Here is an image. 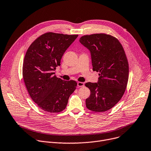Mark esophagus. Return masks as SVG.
Masks as SVG:
<instances>
[{
  "label": "esophagus",
  "mask_w": 151,
  "mask_h": 151,
  "mask_svg": "<svg viewBox=\"0 0 151 151\" xmlns=\"http://www.w3.org/2000/svg\"><path fill=\"white\" fill-rule=\"evenodd\" d=\"M77 86H78V87H83V86H85V84H84V83H83V82H78L77 83Z\"/></svg>",
  "instance_id": "1"
}]
</instances>
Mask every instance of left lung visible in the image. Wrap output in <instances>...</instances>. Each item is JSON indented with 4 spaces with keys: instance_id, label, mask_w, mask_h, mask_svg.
Here are the masks:
<instances>
[{
    "instance_id": "1",
    "label": "left lung",
    "mask_w": 151,
    "mask_h": 151,
    "mask_svg": "<svg viewBox=\"0 0 151 151\" xmlns=\"http://www.w3.org/2000/svg\"><path fill=\"white\" fill-rule=\"evenodd\" d=\"M79 41L91 52L93 71L99 73L97 83L85 84L91 91L86 108L106 111L120 101L127 84L129 65L124 49L117 39L103 33L83 36Z\"/></svg>"
}]
</instances>
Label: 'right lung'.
<instances>
[{
    "label": "right lung",
    "instance_id": "1",
    "mask_svg": "<svg viewBox=\"0 0 151 151\" xmlns=\"http://www.w3.org/2000/svg\"><path fill=\"white\" fill-rule=\"evenodd\" d=\"M78 35L46 32L28 48L23 63L22 74L32 100L42 110L60 112L66 108L77 82L57 78L54 71L62 57Z\"/></svg>",
    "mask_w": 151,
    "mask_h": 151
}]
</instances>
